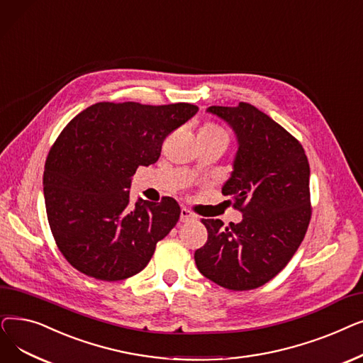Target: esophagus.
<instances>
[{"mask_svg":"<svg viewBox=\"0 0 363 363\" xmlns=\"http://www.w3.org/2000/svg\"><path fill=\"white\" fill-rule=\"evenodd\" d=\"M195 218H196L195 214H192L187 208H182V213H180V221H182V223L192 221V220H195Z\"/></svg>","mask_w":363,"mask_h":363,"instance_id":"34e87169","label":"esophagus"}]
</instances>
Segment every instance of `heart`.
Returning <instances> with one entry per match:
<instances>
[{
  "instance_id": "obj_1",
  "label": "heart",
  "mask_w": 363,
  "mask_h": 363,
  "mask_svg": "<svg viewBox=\"0 0 363 363\" xmlns=\"http://www.w3.org/2000/svg\"><path fill=\"white\" fill-rule=\"evenodd\" d=\"M198 139L216 140V142H221L224 145H228L229 134L226 130L216 123H205L198 133Z\"/></svg>"
}]
</instances>
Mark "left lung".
<instances>
[{
    "mask_svg": "<svg viewBox=\"0 0 363 363\" xmlns=\"http://www.w3.org/2000/svg\"><path fill=\"white\" fill-rule=\"evenodd\" d=\"M206 111L236 134L233 171L221 194L244 218L228 228L218 218H202L208 239L195 251V263L223 288L255 289L273 279L303 242L312 217L308 161L294 135L250 103Z\"/></svg>",
    "mask_w": 363,
    "mask_h": 363,
    "instance_id": "obj_1",
    "label": "left lung"
}]
</instances>
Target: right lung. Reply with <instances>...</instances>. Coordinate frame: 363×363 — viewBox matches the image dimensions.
<instances>
[{
  "label": "right lung",
  "mask_w": 363,
  "mask_h": 363,
  "mask_svg": "<svg viewBox=\"0 0 363 363\" xmlns=\"http://www.w3.org/2000/svg\"><path fill=\"white\" fill-rule=\"evenodd\" d=\"M196 112L191 103L100 101L63 128L48 152L43 184L50 229L69 264L108 282L147 266L182 211L169 196L133 205L131 176L157 162L165 137Z\"/></svg>",
  "instance_id": "right-lung-1"
}]
</instances>
